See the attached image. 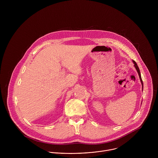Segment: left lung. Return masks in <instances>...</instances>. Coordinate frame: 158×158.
I'll return each mask as SVG.
<instances>
[{
  "label": "left lung",
  "mask_w": 158,
  "mask_h": 158,
  "mask_svg": "<svg viewBox=\"0 0 158 158\" xmlns=\"http://www.w3.org/2000/svg\"><path fill=\"white\" fill-rule=\"evenodd\" d=\"M133 63L134 64V67H135V68H136V71H137V72H138V74H139V77L140 81H141V84H142V87H143V81H142V78H141V73H140V71H139V67H138V66L137 64L136 63V62H135L134 60H133Z\"/></svg>",
  "instance_id": "left-lung-1"
}]
</instances>
